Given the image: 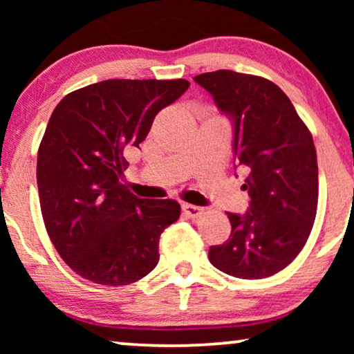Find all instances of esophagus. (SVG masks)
<instances>
[{
	"label": "esophagus",
	"mask_w": 354,
	"mask_h": 354,
	"mask_svg": "<svg viewBox=\"0 0 354 354\" xmlns=\"http://www.w3.org/2000/svg\"><path fill=\"white\" fill-rule=\"evenodd\" d=\"M182 209L188 217H198V216L203 214V207L201 206L188 205V203H187V205H182Z\"/></svg>",
	"instance_id": "34e87169"
}]
</instances>
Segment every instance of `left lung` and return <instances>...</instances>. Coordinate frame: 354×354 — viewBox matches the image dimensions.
<instances>
[{
    "label": "left lung",
    "mask_w": 354,
    "mask_h": 354,
    "mask_svg": "<svg viewBox=\"0 0 354 354\" xmlns=\"http://www.w3.org/2000/svg\"><path fill=\"white\" fill-rule=\"evenodd\" d=\"M234 130V164L250 171V207L227 212L229 240L209 248L211 264L239 279H264L303 250L317 209V156L288 96L268 79L234 71L193 77Z\"/></svg>",
    "instance_id": "8db88e82"
}]
</instances>
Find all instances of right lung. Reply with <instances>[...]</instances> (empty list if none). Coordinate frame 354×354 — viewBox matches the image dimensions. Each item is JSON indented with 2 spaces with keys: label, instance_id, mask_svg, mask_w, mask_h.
Segmentation results:
<instances>
[{
  "label": "right lung",
  "instance_id": "1",
  "mask_svg": "<svg viewBox=\"0 0 354 354\" xmlns=\"http://www.w3.org/2000/svg\"><path fill=\"white\" fill-rule=\"evenodd\" d=\"M187 80L109 79L64 96L46 125L37 183L48 235L67 266L101 285H129L159 261L176 200L138 198L122 183L124 151L140 148L156 114Z\"/></svg>",
  "mask_w": 354,
  "mask_h": 354
}]
</instances>
